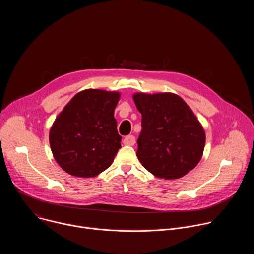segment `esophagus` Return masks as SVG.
I'll use <instances>...</instances> for the list:
<instances>
[{"label": "esophagus", "instance_id": "34e87169", "mask_svg": "<svg viewBox=\"0 0 254 254\" xmlns=\"http://www.w3.org/2000/svg\"><path fill=\"white\" fill-rule=\"evenodd\" d=\"M124 143L126 146H134L135 143V138L133 135H127L124 138Z\"/></svg>", "mask_w": 254, "mask_h": 254}]
</instances>
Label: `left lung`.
<instances>
[{"mask_svg": "<svg viewBox=\"0 0 254 254\" xmlns=\"http://www.w3.org/2000/svg\"><path fill=\"white\" fill-rule=\"evenodd\" d=\"M141 115L136 157L154 176L173 180L185 176L200 162L206 141L203 126L178 94L135 92Z\"/></svg>", "mask_w": 254, "mask_h": 254, "instance_id": "left-lung-1", "label": "left lung"}]
</instances>
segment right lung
<instances>
[{"mask_svg":"<svg viewBox=\"0 0 254 254\" xmlns=\"http://www.w3.org/2000/svg\"><path fill=\"white\" fill-rule=\"evenodd\" d=\"M119 91L84 89L57 116L49 142L57 164L67 174L92 178L110 167L121 146L115 110Z\"/></svg>","mask_w":254,"mask_h":254,"instance_id":"add662e5","label":"right lung"}]
</instances>
